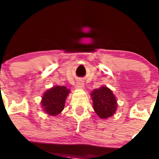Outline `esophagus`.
<instances>
[{
  "mask_svg": "<svg viewBox=\"0 0 159 159\" xmlns=\"http://www.w3.org/2000/svg\"><path fill=\"white\" fill-rule=\"evenodd\" d=\"M75 88L76 89H83L84 88V84L83 83L82 81H78L76 84Z\"/></svg>",
  "mask_w": 159,
  "mask_h": 159,
  "instance_id": "esophagus-1",
  "label": "esophagus"
}]
</instances>
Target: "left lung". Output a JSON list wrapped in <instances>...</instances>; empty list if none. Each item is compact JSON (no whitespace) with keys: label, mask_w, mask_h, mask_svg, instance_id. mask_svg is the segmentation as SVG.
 I'll return each mask as SVG.
<instances>
[{"label":"left lung","mask_w":159,"mask_h":159,"mask_svg":"<svg viewBox=\"0 0 159 159\" xmlns=\"http://www.w3.org/2000/svg\"><path fill=\"white\" fill-rule=\"evenodd\" d=\"M94 111L101 119L110 118L118 109V102L114 93L109 88L102 86L90 93Z\"/></svg>","instance_id":"left-lung-1"}]
</instances>
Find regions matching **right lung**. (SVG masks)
I'll return each instance as SVG.
<instances>
[{"instance_id": "obj_1", "label": "right lung", "mask_w": 159, "mask_h": 159, "mask_svg": "<svg viewBox=\"0 0 159 159\" xmlns=\"http://www.w3.org/2000/svg\"><path fill=\"white\" fill-rule=\"evenodd\" d=\"M70 92V90L65 86H54L48 89L41 99L42 109L50 116L59 115L64 109L66 99Z\"/></svg>"}]
</instances>
